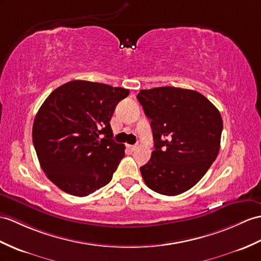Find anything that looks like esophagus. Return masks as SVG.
Listing matches in <instances>:
<instances>
[{"label": "esophagus", "mask_w": 261, "mask_h": 261, "mask_svg": "<svg viewBox=\"0 0 261 261\" xmlns=\"http://www.w3.org/2000/svg\"><path fill=\"white\" fill-rule=\"evenodd\" d=\"M128 148L131 150V151H136L137 150V145H130V144H128Z\"/></svg>", "instance_id": "obj_1"}]
</instances>
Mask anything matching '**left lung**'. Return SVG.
I'll use <instances>...</instances> for the list:
<instances>
[{"instance_id": "obj_1", "label": "left lung", "mask_w": 261, "mask_h": 261, "mask_svg": "<svg viewBox=\"0 0 261 261\" xmlns=\"http://www.w3.org/2000/svg\"><path fill=\"white\" fill-rule=\"evenodd\" d=\"M137 99L151 120L154 151L140 168L151 190L177 196L197 185L220 149L222 119L204 95L161 87L140 90Z\"/></svg>"}]
</instances>
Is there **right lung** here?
<instances>
[{
    "label": "right lung",
    "instance_id": "add662e5",
    "mask_svg": "<svg viewBox=\"0 0 261 261\" xmlns=\"http://www.w3.org/2000/svg\"><path fill=\"white\" fill-rule=\"evenodd\" d=\"M128 95L124 88L73 80L47 96L32 137L42 170L60 189L86 197L110 182L124 156V144L112 139L110 120Z\"/></svg>",
    "mask_w": 261,
    "mask_h": 261
}]
</instances>
